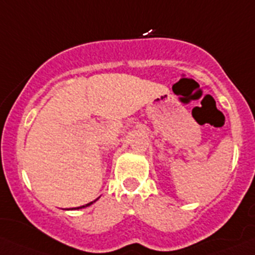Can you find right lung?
Returning a JSON list of instances; mask_svg holds the SVG:
<instances>
[{
  "mask_svg": "<svg viewBox=\"0 0 255 255\" xmlns=\"http://www.w3.org/2000/svg\"><path fill=\"white\" fill-rule=\"evenodd\" d=\"M96 200H97V199H96ZM96 200H95V201H96ZM92 203H94V201H91V203H88V204L83 205V207H78V208H75V209H81V208H85V207H88V205H91V204H92Z\"/></svg>",
  "mask_w": 255,
  "mask_h": 255,
  "instance_id": "1",
  "label": "right lung"
}]
</instances>
